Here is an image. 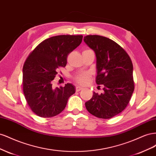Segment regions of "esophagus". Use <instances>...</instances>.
<instances>
[{
  "mask_svg": "<svg viewBox=\"0 0 156 156\" xmlns=\"http://www.w3.org/2000/svg\"><path fill=\"white\" fill-rule=\"evenodd\" d=\"M82 89H83V88L80 87H75V90H76V91H77V92H79V91H81Z\"/></svg>",
  "mask_w": 156,
  "mask_h": 156,
  "instance_id": "34e87169",
  "label": "esophagus"
}]
</instances>
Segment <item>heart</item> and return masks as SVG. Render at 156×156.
<instances>
[{"label":"heart","mask_w":156,"mask_h":156,"mask_svg":"<svg viewBox=\"0 0 156 156\" xmlns=\"http://www.w3.org/2000/svg\"><path fill=\"white\" fill-rule=\"evenodd\" d=\"M74 80L77 83L79 84L80 85L84 86L88 84L90 81V74L88 73H83L77 75L75 76Z\"/></svg>","instance_id":"1"}]
</instances>
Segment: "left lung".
Masks as SVG:
<instances>
[{"label": "left lung", "instance_id": "1", "mask_svg": "<svg viewBox=\"0 0 156 156\" xmlns=\"http://www.w3.org/2000/svg\"><path fill=\"white\" fill-rule=\"evenodd\" d=\"M84 41L95 52L96 83L104 87L103 94L93 93L86 108L98 118L111 119L123 111L130 101L135 88L133 64L127 52L108 37L88 35Z\"/></svg>", "mask_w": 156, "mask_h": 156}]
</instances>
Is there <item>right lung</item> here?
Segmentation results:
<instances>
[{"label": "right lung", "mask_w": 156, "mask_h": 156, "mask_svg": "<svg viewBox=\"0 0 156 156\" xmlns=\"http://www.w3.org/2000/svg\"><path fill=\"white\" fill-rule=\"evenodd\" d=\"M82 35H59L41 41L28 56L23 68V90L33 112L43 118L60 114L75 93L70 83L53 87L58 68L65 67L68 55L81 44Z\"/></svg>", "instance_id": "add662e5"}]
</instances>
